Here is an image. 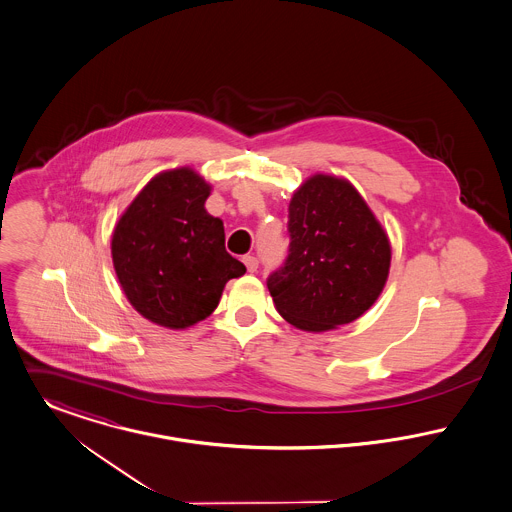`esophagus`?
<instances>
[{"label":"esophagus","instance_id":"obj_1","mask_svg":"<svg viewBox=\"0 0 512 512\" xmlns=\"http://www.w3.org/2000/svg\"><path fill=\"white\" fill-rule=\"evenodd\" d=\"M242 262L246 264L248 272H256V270H258V258H256V256H250V254H248V256L242 258Z\"/></svg>","mask_w":512,"mask_h":512}]
</instances>
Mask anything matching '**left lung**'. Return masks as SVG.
I'll list each match as a JSON object with an SVG mask.
<instances>
[{
  "instance_id": "1",
  "label": "left lung",
  "mask_w": 512,
  "mask_h": 512,
  "mask_svg": "<svg viewBox=\"0 0 512 512\" xmlns=\"http://www.w3.org/2000/svg\"><path fill=\"white\" fill-rule=\"evenodd\" d=\"M286 262L266 284L280 315L303 331H327L361 317L382 292L390 244L357 189L315 175L295 193Z\"/></svg>"
}]
</instances>
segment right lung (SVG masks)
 I'll list each match as a JSON object with an SVG mask.
<instances>
[{
    "label": "right lung",
    "mask_w": 512,
    "mask_h": 512,
    "mask_svg": "<svg viewBox=\"0 0 512 512\" xmlns=\"http://www.w3.org/2000/svg\"><path fill=\"white\" fill-rule=\"evenodd\" d=\"M211 187L193 169L159 173L112 234L116 276L149 321L185 329L209 317L224 284L246 268L224 248L222 220L205 211Z\"/></svg>",
    "instance_id": "1"
}]
</instances>
